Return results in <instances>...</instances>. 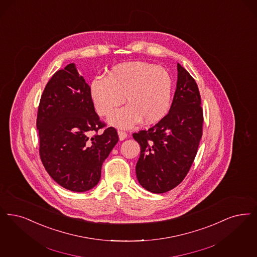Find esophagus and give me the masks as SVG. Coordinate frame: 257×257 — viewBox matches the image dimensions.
Instances as JSON below:
<instances>
[{
  "mask_svg": "<svg viewBox=\"0 0 257 257\" xmlns=\"http://www.w3.org/2000/svg\"><path fill=\"white\" fill-rule=\"evenodd\" d=\"M117 134H118V138H119L120 141H123V140H125V139L127 138V133L124 132L122 130H118Z\"/></svg>",
  "mask_w": 257,
  "mask_h": 257,
  "instance_id": "34e87169",
  "label": "esophagus"
}]
</instances>
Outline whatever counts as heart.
<instances>
[{"label":"heart","instance_id":"heart-1","mask_svg":"<svg viewBox=\"0 0 257 257\" xmlns=\"http://www.w3.org/2000/svg\"><path fill=\"white\" fill-rule=\"evenodd\" d=\"M173 82L162 67L144 62L123 63L113 67L107 76L95 77L90 87L98 114L107 116L121 103H127L109 118L117 127L130 128L142 119L145 124L160 121L171 101Z\"/></svg>","mask_w":257,"mask_h":257}]
</instances>
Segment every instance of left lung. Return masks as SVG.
Here are the masks:
<instances>
[{
  "label": "left lung",
  "instance_id": "left-lung-1",
  "mask_svg": "<svg viewBox=\"0 0 257 257\" xmlns=\"http://www.w3.org/2000/svg\"><path fill=\"white\" fill-rule=\"evenodd\" d=\"M177 88L168 113L148 130L133 134L141 146L139 183L153 193L180 185L194 162L203 135V108L194 78L179 63Z\"/></svg>",
  "mask_w": 257,
  "mask_h": 257
}]
</instances>
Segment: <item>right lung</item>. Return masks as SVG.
<instances>
[{
    "label": "right lung",
    "mask_w": 257,
    "mask_h": 257,
    "mask_svg": "<svg viewBox=\"0 0 257 257\" xmlns=\"http://www.w3.org/2000/svg\"><path fill=\"white\" fill-rule=\"evenodd\" d=\"M42 164L64 188L84 192L98 184L101 166L118 142L94 111L90 86L72 63L47 83L38 106ZM104 128L102 134H98Z\"/></svg>",
    "instance_id": "right-lung-1"
}]
</instances>
